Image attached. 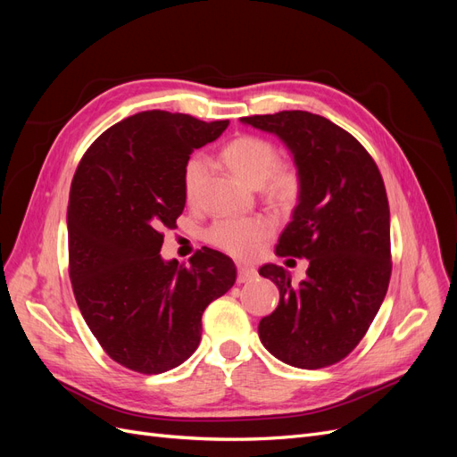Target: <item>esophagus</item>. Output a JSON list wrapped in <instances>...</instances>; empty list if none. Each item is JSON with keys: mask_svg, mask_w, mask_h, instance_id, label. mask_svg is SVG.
<instances>
[{"mask_svg": "<svg viewBox=\"0 0 457 457\" xmlns=\"http://www.w3.org/2000/svg\"><path fill=\"white\" fill-rule=\"evenodd\" d=\"M257 276V270L252 269V267H245V265H238V276H237V282L238 284H245L253 280Z\"/></svg>", "mask_w": 457, "mask_h": 457, "instance_id": "1", "label": "esophagus"}]
</instances>
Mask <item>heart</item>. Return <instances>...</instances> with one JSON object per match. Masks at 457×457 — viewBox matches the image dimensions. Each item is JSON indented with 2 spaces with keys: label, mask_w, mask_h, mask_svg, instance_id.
<instances>
[{
  "label": "heart",
  "mask_w": 457,
  "mask_h": 457,
  "mask_svg": "<svg viewBox=\"0 0 457 457\" xmlns=\"http://www.w3.org/2000/svg\"><path fill=\"white\" fill-rule=\"evenodd\" d=\"M220 160L227 168L252 187L265 185L267 196L282 207L292 205L299 196V177L294 170L280 168V152L261 137L244 135L220 150ZM207 171L205 160L192 158L183 175L185 195L195 200ZM272 232V220L262 215L219 219L207 230L205 238L219 250L234 257H250L262 240Z\"/></svg>",
  "instance_id": "1"
}]
</instances>
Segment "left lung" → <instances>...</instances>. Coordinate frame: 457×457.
Instances as JSON below:
<instances>
[{
  "label": "left lung",
  "instance_id": "left-lung-1",
  "mask_svg": "<svg viewBox=\"0 0 457 457\" xmlns=\"http://www.w3.org/2000/svg\"><path fill=\"white\" fill-rule=\"evenodd\" d=\"M278 137L294 158L299 196L276 255L309 259L299 284L282 267L259 274L280 292L259 337L278 361L316 370L339 362L368 331L391 278V213L376 162L351 133L305 110L240 118Z\"/></svg>",
  "mask_w": 457,
  "mask_h": 457
}]
</instances>
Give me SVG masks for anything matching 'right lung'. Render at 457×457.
Here are the masks:
<instances>
[{
	"instance_id": "obj_1",
	"label": "right lung",
	"mask_w": 457,
	"mask_h": 457,
	"mask_svg": "<svg viewBox=\"0 0 457 457\" xmlns=\"http://www.w3.org/2000/svg\"><path fill=\"white\" fill-rule=\"evenodd\" d=\"M228 120L146 110L106 129L81 158L68 200V259L81 316L104 353L163 373L198 349L202 314L237 280L230 257L202 247L190 265L163 261V228L185 210L195 148Z\"/></svg>"
}]
</instances>
